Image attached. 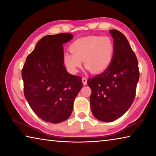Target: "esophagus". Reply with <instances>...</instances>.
Here are the masks:
<instances>
[{
    "label": "esophagus",
    "mask_w": 156,
    "mask_h": 156,
    "mask_svg": "<svg viewBox=\"0 0 156 156\" xmlns=\"http://www.w3.org/2000/svg\"><path fill=\"white\" fill-rule=\"evenodd\" d=\"M82 81H83V83L84 85H86V84H87V78L85 77H83L82 78Z\"/></svg>",
    "instance_id": "34e87169"
}]
</instances>
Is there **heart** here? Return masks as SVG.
I'll list each match as a JSON object with an SVG mask.
<instances>
[{"label": "heart", "mask_w": 156, "mask_h": 156, "mask_svg": "<svg viewBox=\"0 0 156 156\" xmlns=\"http://www.w3.org/2000/svg\"><path fill=\"white\" fill-rule=\"evenodd\" d=\"M72 52L63 56L64 64L72 73H76L83 61L86 68L94 73L104 72L109 67L114 55L115 45L109 36L83 37L71 44Z\"/></svg>", "instance_id": "1"}]
</instances>
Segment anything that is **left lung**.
I'll return each mask as SVG.
<instances>
[{
  "mask_svg": "<svg viewBox=\"0 0 156 156\" xmlns=\"http://www.w3.org/2000/svg\"><path fill=\"white\" fill-rule=\"evenodd\" d=\"M115 45L113 60L102 73L90 78V105L94 117L113 122L127 112L135 98L139 80L138 60L123 34L109 30Z\"/></svg>",
  "mask_w": 156,
  "mask_h": 156,
  "instance_id": "8db88e82",
  "label": "left lung"
}]
</instances>
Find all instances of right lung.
<instances>
[{"label":"right lung","mask_w":156,"mask_h":156,"mask_svg":"<svg viewBox=\"0 0 156 156\" xmlns=\"http://www.w3.org/2000/svg\"><path fill=\"white\" fill-rule=\"evenodd\" d=\"M73 37L62 33L42 38L23 69L25 98L34 113L46 122L56 124L68 119L83 87L81 77L70 74L63 65L62 44Z\"/></svg>","instance_id":"add662e5"}]
</instances>
